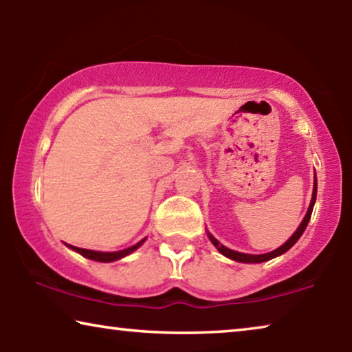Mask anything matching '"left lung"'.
<instances>
[{
  "label": "left lung",
  "instance_id": "1",
  "mask_svg": "<svg viewBox=\"0 0 352 352\" xmlns=\"http://www.w3.org/2000/svg\"><path fill=\"white\" fill-rule=\"evenodd\" d=\"M315 200H317V175L314 177V192H312V200H311V205H309V210L306 212L305 219H302V222L300 223V226H298L296 231L294 234L290 236V239L283 243L281 247L273 250V252L270 253H264V254H247V253H239V252H234V250H230L226 248L225 245H222L216 237H214L211 233H208V237H210V241L212 242V245L216 247L220 253H222L223 256H226V258L233 259V261H237V262H245V264H258V262H265V261H270L273 258H276V256L279 254H284L287 250H290L292 247L295 245L296 241L300 239L301 234L305 233L306 226L309 223V220H311V216H312V210H314V205H315Z\"/></svg>",
  "mask_w": 352,
  "mask_h": 352
}]
</instances>
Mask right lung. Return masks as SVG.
I'll list each match as a JSON object with an SVG mask.
<instances>
[{
    "mask_svg": "<svg viewBox=\"0 0 352 352\" xmlns=\"http://www.w3.org/2000/svg\"><path fill=\"white\" fill-rule=\"evenodd\" d=\"M144 241H146V237L142 241H140L138 243H136V245H132V247H129V248H126V250H121V252H111V253H105V252H94V250H85V248H79V247H73V245H67L71 248V250H74V252H77L79 254H82V256H85V258H88V259H93V261H98V262H113V261H118V259H121V258H124V256H127V254H130V253H133L136 248H140L142 243H144Z\"/></svg>",
    "mask_w": 352,
    "mask_h": 352,
    "instance_id": "right-lung-1",
    "label": "right lung"
}]
</instances>
